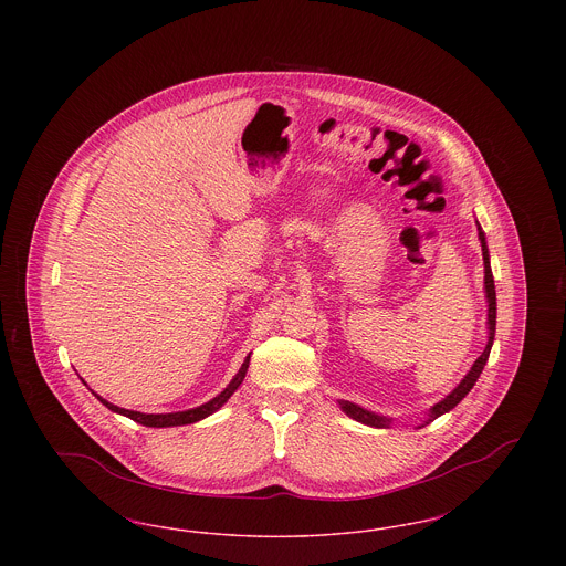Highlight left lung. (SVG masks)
<instances>
[{"label": "left lung", "instance_id": "1", "mask_svg": "<svg viewBox=\"0 0 566 566\" xmlns=\"http://www.w3.org/2000/svg\"><path fill=\"white\" fill-rule=\"evenodd\" d=\"M478 235H480L482 256H484V293L485 301H488V323H485L488 324V344H485L482 356H480V358L473 363V367L469 369V374L460 379V384H458L457 388H454L446 399H441L439 403L432 405L431 409L427 411V418L422 420V424H420L418 429L431 424L432 420H437L439 416L452 411V409L471 392V388L475 386L478 377L484 371L485 360H488L490 350H492V344H494V331H496V291H494V277H492V270H490V252H488V243H485V233L482 231V224H480V222H478ZM337 403H339L342 411H344L346 416H350L352 420H356V422H360V424L376 427V429H390V424H392V418L381 416V413H376V411H369V409H365V407H360V405L350 403V401H337Z\"/></svg>", "mask_w": 566, "mask_h": 566}]
</instances>
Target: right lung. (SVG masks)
I'll list each match as a JSON object with an SVG mask.
<instances>
[{
	"label": "right lung",
	"mask_w": 566,
	"mask_h": 566,
	"mask_svg": "<svg viewBox=\"0 0 566 566\" xmlns=\"http://www.w3.org/2000/svg\"><path fill=\"white\" fill-rule=\"evenodd\" d=\"M248 365H250V356H245L240 371L235 374V377L229 381V386L216 395L214 399H210L208 403L199 405V407H192V409H185V411H171V413H142V411H134V409H125V407H118V405L108 403L104 397L93 395L102 401V403L108 407L109 411L114 413H120V416H127L132 418L137 424H144V427H153V429H167V427H182V424H192V422H199L208 416H212L214 411H218L222 405L227 403L231 399V395L242 386L243 377L248 371Z\"/></svg>",
	"instance_id": "1"
}]
</instances>
